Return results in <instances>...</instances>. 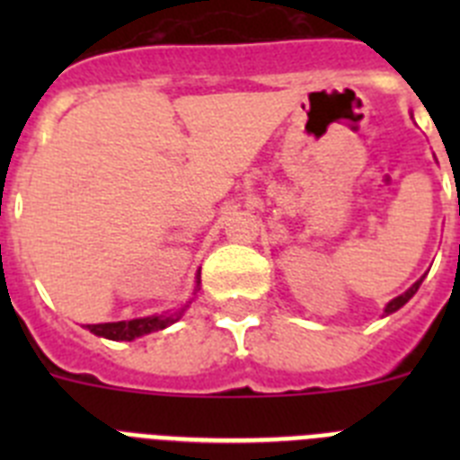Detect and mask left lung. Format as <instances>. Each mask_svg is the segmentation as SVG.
Segmentation results:
<instances>
[{"label":"left lung","mask_w":460,"mask_h":460,"mask_svg":"<svg viewBox=\"0 0 460 460\" xmlns=\"http://www.w3.org/2000/svg\"><path fill=\"white\" fill-rule=\"evenodd\" d=\"M421 280H424V276H421V279H420V280H414L412 286H410V288H408V290H405V292H403V295H398V296H394L392 302H389V304H387V306H385V315H392V313H396V311H398V308H401V306H405V304H408V302H410V299H412V296H414V292L420 290V286H421Z\"/></svg>","instance_id":"1"}]
</instances>
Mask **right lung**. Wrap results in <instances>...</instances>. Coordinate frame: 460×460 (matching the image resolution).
I'll use <instances>...</instances> for the list:
<instances>
[{
	"mask_svg": "<svg viewBox=\"0 0 460 460\" xmlns=\"http://www.w3.org/2000/svg\"><path fill=\"white\" fill-rule=\"evenodd\" d=\"M200 271H198V280H195V290H200ZM193 299L184 304L181 308H177L174 313H156V315H147V318H136V320H121V323H103V324H87V329L92 334L103 336V339L110 341H133L140 339L145 334H152V332H158V329H165L170 324H174L186 313V308L190 306Z\"/></svg>",
	"mask_w": 460,
	"mask_h": 460,
	"instance_id": "1",
	"label": "right lung"
}]
</instances>
